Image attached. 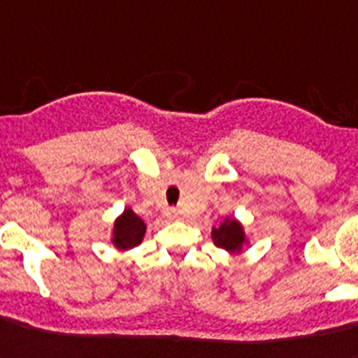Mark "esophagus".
I'll return each mask as SVG.
<instances>
[{
	"instance_id": "1",
	"label": "esophagus",
	"mask_w": 358,
	"mask_h": 358,
	"mask_svg": "<svg viewBox=\"0 0 358 358\" xmlns=\"http://www.w3.org/2000/svg\"><path fill=\"white\" fill-rule=\"evenodd\" d=\"M168 217H177V212L176 210H168Z\"/></svg>"
}]
</instances>
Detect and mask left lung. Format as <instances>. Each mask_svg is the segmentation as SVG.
<instances>
[{
	"label": "left lung",
	"mask_w": 358,
	"mask_h": 358,
	"mask_svg": "<svg viewBox=\"0 0 358 358\" xmlns=\"http://www.w3.org/2000/svg\"><path fill=\"white\" fill-rule=\"evenodd\" d=\"M212 239L220 249H225L229 252L239 250V247L243 245L245 234L243 229L236 220L223 221L217 229L212 230Z\"/></svg>",
	"instance_id": "1"
}]
</instances>
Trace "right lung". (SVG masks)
I'll list each match as a JSON object with an SVG mask.
<instances>
[{"mask_svg": "<svg viewBox=\"0 0 358 358\" xmlns=\"http://www.w3.org/2000/svg\"><path fill=\"white\" fill-rule=\"evenodd\" d=\"M146 232V225L138 215L133 214L131 210H124L117 223H115V232H113V243L117 249H133L137 247L144 238Z\"/></svg>", "mask_w": 358, "mask_h": 358, "instance_id": "1", "label": "right lung"}]
</instances>
